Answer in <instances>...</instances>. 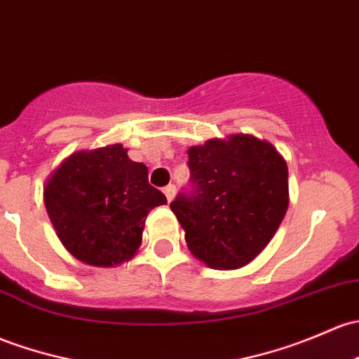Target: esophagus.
Returning <instances> with one entry per match:
<instances>
[{
	"label": "esophagus",
	"instance_id": "1",
	"mask_svg": "<svg viewBox=\"0 0 359 359\" xmlns=\"http://www.w3.org/2000/svg\"><path fill=\"white\" fill-rule=\"evenodd\" d=\"M163 192H165V196H167V201L170 203L173 198H175V186H173V184H170V186L165 187Z\"/></svg>",
	"mask_w": 359,
	"mask_h": 359
}]
</instances>
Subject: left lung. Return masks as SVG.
<instances>
[{"label": "left lung", "instance_id": "1", "mask_svg": "<svg viewBox=\"0 0 359 359\" xmlns=\"http://www.w3.org/2000/svg\"><path fill=\"white\" fill-rule=\"evenodd\" d=\"M192 194L170 208L194 258L215 270L251 263L275 236L289 208V172L269 141L230 134L191 146Z\"/></svg>", "mask_w": 359, "mask_h": 359}]
</instances>
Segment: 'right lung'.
<instances>
[{"label":"right lung","mask_w":359,"mask_h":359,"mask_svg":"<svg viewBox=\"0 0 359 359\" xmlns=\"http://www.w3.org/2000/svg\"><path fill=\"white\" fill-rule=\"evenodd\" d=\"M43 196L60 243L93 266L134 258L146 217L167 203L149 186L148 167L132 161L122 144L72 153L48 177Z\"/></svg>","instance_id":"1"}]
</instances>
